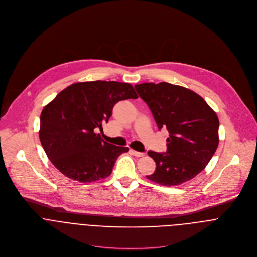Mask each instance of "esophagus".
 Masks as SVG:
<instances>
[{
    "label": "esophagus",
    "mask_w": 257,
    "mask_h": 257,
    "mask_svg": "<svg viewBox=\"0 0 257 257\" xmlns=\"http://www.w3.org/2000/svg\"><path fill=\"white\" fill-rule=\"evenodd\" d=\"M131 153H132L134 156L138 157V158L145 156V153H140V152H137V151H135V150H131Z\"/></svg>",
    "instance_id": "1"
}]
</instances>
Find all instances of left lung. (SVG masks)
I'll return each instance as SVG.
<instances>
[{"label": "left lung", "instance_id": "left-lung-1", "mask_svg": "<svg viewBox=\"0 0 257 257\" xmlns=\"http://www.w3.org/2000/svg\"><path fill=\"white\" fill-rule=\"evenodd\" d=\"M153 112L159 130L167 128V152L150 151L157 168L147 176L163 186L181 185L202 172L215 154L219 120L196 92L167 82L135 86Z\"/></svg>", "mask_w": 257, "mask_h": 257}]
</instances>
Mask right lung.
Segmentation results:
<instances>
[{"mask_svg":"<svg viewBox=\"0 0 257 257\" xmlns=\"http://www.w3.org/2000/svg\"><path fill=\"white\" fill-rule=\"evenodd\" d=\"M138 97L132 84L116 81L77 82L63 89L40 116L39 138L50 162L81 183L108 177L128 148L110 145L95 132L102 131L117 101Z\"/></svg>","mask_w":257,"mask_h":257,"instance_id":"1","label":"right lung"}]
</instances>
